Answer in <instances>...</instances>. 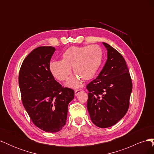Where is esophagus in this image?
I'll use <instances>...</instances> for the list:
<instances>
[{
    "instance_id": "34e87169",
    "label": "esophagus",
    "mask_w": 154,
    "mask_h": 154,
    "mask_svg": "<svg viewBox=\"0 0 154 154\" xmlns=\"http://www.w3.org/2000/svg\"><path fill=\"white\" fill-rule=\"evenodd\" d=\"M82 92V89H78V90H76L75 91H74V95H75L76 96L78 95V94L80 92Z\"/></svg>"
}]
</instances>
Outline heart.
<instances>
[{
  "instance_id": "obj_1",
  "label": "heart",
  "mask_w": 154,
  "mask_h": 154,
  "mask_svg": "<svg viewBox=\"0 0 154 154\" xmlns=\"http://www.w3.org/2000/svg\"><path fill=\"white\" fill-rule=\"evenodd\" d=\"M103 51L97 45L82 47L74 46L64 51L61 61H54L49 65L53 75L60 81H65L71 72L76 76L69 79L66 85L78 88L83 81L90 80L95 76L103 61Z\"/></svg>"
}]
</instances>
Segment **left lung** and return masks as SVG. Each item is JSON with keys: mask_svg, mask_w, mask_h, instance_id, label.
<instances>
[{"mask_svg": "<svg viewBox=\"0 0 154 154\" xmlns=\"http://www.w3.org/2000/svg\"><path fill=\"white\" fill-rule=\"evenodd\" d=\"M103 44L107 50V60L98 76L86 87L87 107L93 123L108 128L127 112L132 83L122 55L108 44Z\"/></svg>", "mask_w": 154, "mask_h": 154, "instance_id": "8db88e82", "label": "left lung"}]
</instances>
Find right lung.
<instances>
[{
  "label": "right lung",
  "instance_id": "add662e5",
  "mask_svg": "<svg viewBox=\"0 0 154 154\" xmlns=\"http://www.w3.org/2000/svg\"><path fill=\"white\" fill-rule=\"evenodd\" d=\"M51 46L32 50L21 66L18 83L22 101L31 119L45 132L60 131L66 125L68 105L74 92L62 87L54 80L49 69L55 51Z\"/></svg>",
  "mask_w": 154,
  "mask_h": 154
}]
</instances>
